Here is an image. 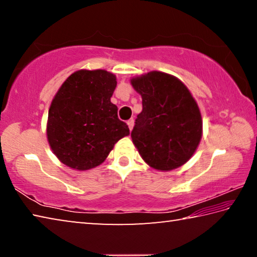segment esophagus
<instances>
[{"mask_svg":"<svg viewBox=\"0 0 257 257\" xmlns=\"http://www.w3.org/2000/svg\"><path fill=\"white\" fill-rule=\"evenodd\" d=\"M134 123H135L134 119H129V120L127 121V124H128V127H129V129H130V130H132V129L134 128Z\"/></svg>","mask_w":257,"mask_h":257,"instance_id":"34e87169","label":"esophagus"}]
</instances>
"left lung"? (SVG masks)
Masks as SVG:
<instances>
[{"mask_svg":"<svg viewBox=\"0 0 257 257\" xmlns=\"http://www.w3.org/2000/svg\"><path fill=\"white\" fill-rule=\"evenodd\" d=\"M130 82L143 99L132 132L142 159L159 171L188 162L202 139L203 120L196 101L177 77L151 71Z\"/></svg>","mask_w":257,"mask_h":257,"instance_id":"left-lung-1","label":"left lung"}]
</instances>
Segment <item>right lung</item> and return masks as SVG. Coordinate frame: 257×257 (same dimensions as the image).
Returning a JSON list of instances; mask_svg holds the SVG:
<instances>
[{"label": "right lung", "mask_w": 257, "mask_h": 257, "mask_svg": "<svg viewBox=\"0 0 257 257\" xmlns=\"http://www.w3.org/2000/svg\"><path fill=\"white\" fill-rule=\"evenodd\" d=\"M115 87L112 72L81 69L67 78L52 99L47 141L67 167L79 171L97 167L115 143L130 134L111 102Z\"/></svg>", "instance_id": "obj_1"}]
</instances>
